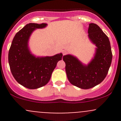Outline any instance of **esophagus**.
I'll use <instances>...</instances> for the list:
<instances>
[{"mask_svg": "<svg viewBox=\"0 0 121 121\" xmlns=\"http://www.w3.org/2000/svg\"><path fill=\"white\" fill-rule=\"evenodd\" d=\"M62 53H63V55L64 56V55H65L67 53V52L66 50H63Z\"/></svg>", "mask_w": 121, "mask_h": 121, "instance_id": "obj_1", "label": "esophagus"}]
</instances>
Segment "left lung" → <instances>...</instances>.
Listing matches in <instances>:
<instances>
[{
    "instance_id": "left-lung-1",
    "label": "left lung",
    "mask_w": 121,
    "mask_h": 121,
    "mask_svg": "<svg viewBox=\"0 0 121 121\" xmlns=\"http://www.w3.org/2000/svg\"><path fill=\"white\" fill-rule=\"evenodd\" d=\"M88 37L95 44L94 57L88 65L72 55L63 56L65 71L69 82L81 89H90L101 83L108 74L112 58L110 42L97 24H89Z\"/></svg>"
}]
</instances>
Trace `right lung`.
I'll use <instances>...</instances> for the list:
<instances>
[{
	"label": "right lung",
	"instance_id": "add662e5",
	"mask_svg": "<svg viewBox=\"0 0 121 121\" xmlns=\"http://www.w3.org/2000/svg\"><path fill=\"white\" fill-rule=\"evenodd\" d=\"M46 23H29L16 34L8 55L9 64L17 82L29 89L44 86L50 80L52 73L61 60L63 54L53 56L37 57L31 53L28 46L29 38L36 29H43Z\"/></svg>",
	"mask_w": 121,
	"mask_h": 121
}]
</instances>
